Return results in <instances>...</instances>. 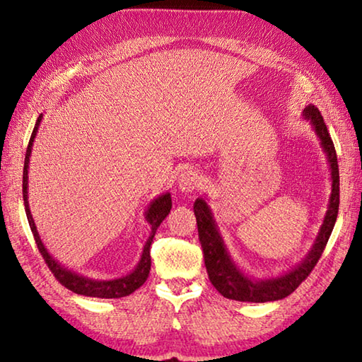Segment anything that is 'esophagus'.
<instances>
[{
	"label": "esophagus",
	"instance_id": "34e87169",
	"mask_svg": "<svg viewBox=\"0 0 362 362\" xmlns=\"http://www.w3.org/2000/svg\"><path fill=\"white\" fill-rule=\"evenodd\" d=\"M201 185H203V180H201V175L196 170H185L179 177V188L185 193L196 192Z\"/></svg>",
	"mask_w": 362,
	"mask_h": 362
}]
</instances>
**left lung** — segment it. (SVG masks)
I'll return each instance as SVG.
<instances>
[{
	"instance_id": "obj_1",
	"label": "left lung",
	"mask_w": 362,
	"mask_h": 362,
	"mask_svg": "<svg viewBox=\"0 0 362 362\" xmlns=\"http://www.w3.org/2000/svg\"><path fill=\"white\" fill-rule=\"evenodd\" d=\"M303 116L306 121L311 122L316 136L321 140V146L326 153L329 166H330V179H332V193H330L329 207L317 233V238L313 247L305 259L293 267L291 272L281 274L278 278L272 279H252L244 274L236 263L233 262L231 255L226 250L225 243L220 236L216 220H214L211 207L207 206L204 198H198L194 201L193 211L196 216V225H198L199 243L204 252V263L207 274L212 286L222 293L223 297L238 300V302H274L281 300L297 289V287L308 278L313 272L317 260L321 259L324 247L329 241L330 233L334 230L337 214H339L340 204V177H339V164H337V153L332 139L324 122L322 116L315 105H308L303 110Z\"/></svg>"
}]
</instances>
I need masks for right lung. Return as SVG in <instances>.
I'll return each instance as SVG.
<instances>
[{
    "mask_svg": "<svg viewBox=\"0 0 362 362\" xmlns=\"http://www.w3.org/2000/svg\"><path fill=\"white\" fill-rule=\"evenodd\" d=\"M42 116L40 115L38 119H36V124L33 127L32 137H30V142L27 146V153H25V164H23V180H22V192H23V204H25V212H27V218L30 223V228H32L33 238L36 246H38V250L45 259L46 265L51 269L54 276L59 281L60 284L65 286L66 289H70L71 292L79 293V296H86V297H97V298H119V297H126L132 293L134 291H137L140 286H142L146 278L150 274V267H151V257H150V246L153 243V238H155V233L158 230V226L161 225L164 218L168 217V214L170 212V207H173V201H170V194L164 193L161 196H158L156 199H153V203H150L148 211L145 212V218L146 222L150 223L151 231L148 240H146L144 250H142V257H140V262L137 263V267L134 268V272L126 274L122 278H116V279H110V281H99V279H90L88 276H81V274H76L71 269L64 268L60 263L52 259L51 254L47 252L45 244H42L41 238L38 235V230H36L32 212H30L28 207V163H30V155H32V146L35 142L36 132H38L40 122H41Z\"/></svg>",
    "mask_w": 362,
    "mask_h": 362,
    "instance_id": "1",
    "label": "right lung"
}]
</instances>
